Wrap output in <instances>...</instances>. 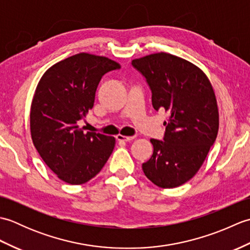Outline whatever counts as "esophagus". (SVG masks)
Segmentation results:
<instances>
[{"mask_svg":"<svg viewBox=\"0 0 250 250\" xmlns=\"http://www.w3.org/2000/svg\"><path fill=\"white\" fill-rule=\"evenodd\" d=\"M117 141H120V142H130L132 140L135 139V136H125V135H121V134H118L116 136Z\"/></svg>","mask_w":250,"mask_h":250,"instance_id":"1","label":"esophagus"}]
</instances>
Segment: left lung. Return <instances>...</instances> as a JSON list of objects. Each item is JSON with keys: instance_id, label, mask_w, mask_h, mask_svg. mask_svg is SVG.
<instances>
[{"instance_id": "8db88e82", "label": "left lung", "mask_w": 250, "mask_h": 250, "mask_svg": "<svg viewBox=\"0 0 250 250\" xmlns=\"http://www.w3.org/2000/svg\"><path fill=\"white\" fill-rule=\"evenodd\" d=\"M151 90L152 106L164 109L163 141L151 139L153 153L143 171L160 188H175L192 178L203 164L219 129L213 86L193 63L167 52L134 59Z\"/></svg>"}]
</instances>
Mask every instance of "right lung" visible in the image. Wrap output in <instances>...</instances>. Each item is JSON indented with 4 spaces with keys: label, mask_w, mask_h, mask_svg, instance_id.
Listing matches in <instances>:
<instances>
[{
    "label": "right lung",
    "mask_w": 250,
    "mask_h": 250,
    "mask_svg": "<svg viewBox=\"0 0 250 250\" xmlns=\"http://www.w3.org/2000/svg\"><path fill=\"white\" fill-rule=\"evenodd\" d=\"M120 64L81 52L56 63L37 84L30 111L33 144L63 182L82 185L97 175L114 150L115 137L77 125L93 107L101 78Z\"/></svg>",
    "instance_id": "1"
}]
</instances>
